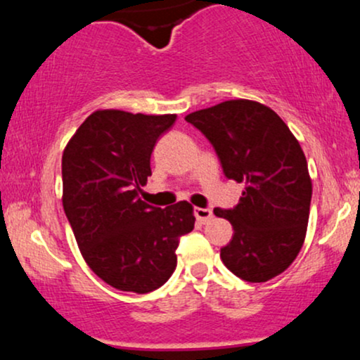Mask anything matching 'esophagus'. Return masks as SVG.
<instances>
[{
	"instance_id": "1",
	"label": "esophagus",
	"mask_w": 360,
	"mask_h": 360,
	"mask_svg": "<svg viewBox=\"0 0 360 360\" xmlns=\"http://www.w3.org/2000/svg\"><path fill=\"white\" fill-rule=\"evenodd\" d=\"M194 217L200 223H208L213 218V212L210 208H194Z\"/></svg>"
}]
</instances>
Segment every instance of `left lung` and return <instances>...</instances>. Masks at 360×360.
Wrapping results in <instances>:
<instances>
[{
	"label": "left lung",
	"mask_w": 360,
	"mask_h": 360,
	"mask_svg": "<svg viewBox=\"0 0 360 360\" xmlns=\"http://www.w3.org/2000/svg\"><path fill=\"white\" fill-rule=\"evenodd\" d=\"M186 122L210 140L225 176L245 184L237 206L213 210L233 226L223 264L249 283L276 278L307 235L311 179L300 142L276 111L250 100L223 101Z\"/></svg>",
	"instance_id": "8db88e82"
}]
</instances>
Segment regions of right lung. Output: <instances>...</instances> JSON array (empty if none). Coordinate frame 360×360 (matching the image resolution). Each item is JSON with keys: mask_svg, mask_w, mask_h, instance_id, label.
<instances>
[{"mask_svg": "<svg viewBox=\"0 0 360 360\" xmlns=\"http://www.w3.org/2000/svg\"><path fill=\"white\" fill-rule=\"evenodd\" d=\"M176 115L98 110L62 154V205L91 271L120 291L143 295L176 269L179 238L194 229L188 201L155 208L140 200L157 139Z\"/></svg>", "mask_w": 360, "mask_h": 360, "instance_id": "obj_1", "label": "right lung"}]
</instances>
